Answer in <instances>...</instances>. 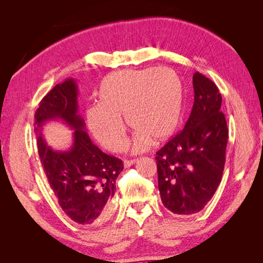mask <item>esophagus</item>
I'll list each match as a JSON object with an SVG mask.
<instances>
[{"instance_id":"obj_1","label":"esophagus","mask_w":263,"mask_h":263,"mask_svg":"<svg viewBox=\"0 0 263 263\" xmlns=\"http://www.w3.org/2000/svg\"><path fill=\"white\" fill-rule=\"evenodd\" d=\"M136 161H137L136 159H133V160H125L124 161V166H125V168H128V166L135 164V162H136Z\"/></svg>"}]
</instances>
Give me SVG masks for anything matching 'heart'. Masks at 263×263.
I'll return each mask as SVG.
<instances>
[{
    "mask_svg": "<svg viewBox=\"0 0 263 263\" xmlns=\"http://www.w3.org/2000/svg\"><path fill=\"white\" fill-rule=\"evenodd\" d=\"M99 104L86 110L87 125L100 144L119 151L125 141L123 117L135 135V153L151 141L161 142L173 136L183 114V86L170 68L125 69L108 74L98 91Z\"/></svg>",
    "mask_w": 263,
    "mask_h": 263,
    "instance_id": "obj_1",
    "label": "heart"
}]
</instances>
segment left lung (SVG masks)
Segmentation results:
<instances>
[{"label":"left lung","mask_w":263,"mask_h":263,"mask_svg":"<svg viewBox=\"0 0 263 263\" xmlns=\"http://www.w3.org/2000/svg\"><path fill=\"white\" fill-rule=\"evenodd\" d=\"M194 104L183 130L158 151V186L164 208L178 215L204 209L225 165L228 129L221 95L209 78L193 74Z\"/></svg>","instance_id":"obj_1"}]
</instances>
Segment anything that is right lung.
<instances>
[{"mask_svg":"<svg viewBox=\"0 0 263 263\" xmlns=\"http://www.w3.org/2000/svg\"><path fill=\"white\" fill-rule=\"evenodd\" d=\"M78 84L69 78L55 85L39 103L35 113L38 154L62 211L81 225H98L112 211L115 182L123 162L95 146L85 132L78 113ZM60 120L74 130L69 151H54L46 145L42 128L49 121Z\"/></svg>","mask_w":263,"mask_h":263,"instance_id":"obj_1","label":"right lung"}]
</instances>
